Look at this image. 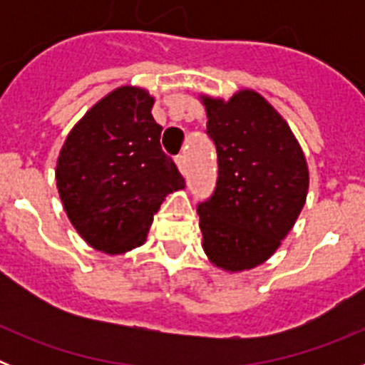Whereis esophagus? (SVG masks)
<instances>
[{"instance_id": "obj_1", "label": "esophagus", "mask_w": 365, "mask_h": 365, "mask_svg": "<svg viewBox=\"0 0 365 365\" xmlns=\"http://www.w3.org/2000/svg\"><path fill=\"white\" fill-rule=\"evenodd\" d=\"M175 163H177V168H179L180 172L186 173V155L185 153L179 155V157L175 159Z\"/></svg>"}]
</instances>
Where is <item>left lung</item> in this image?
<instances>
[{"label":"left lung","instance_id":"left-lung-1","mask_svg":"<svg viewBox=\"0 0 365 365\" xmlns=\"http://www.w3.org/2000/svg\"><path fill=\"white\" fill-rule=\"evenodd\" d=\"M201 102L219 164L214 193L197 208L202 250L217 269L243 272L265 263L294 227L309 192L307 160L259 93Z\"/></svg>","mask_w":365,"mask_h":365}]
</instances>
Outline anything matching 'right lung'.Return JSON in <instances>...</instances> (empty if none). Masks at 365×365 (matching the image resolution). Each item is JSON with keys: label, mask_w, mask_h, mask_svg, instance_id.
<instances>
[{"label": "right lung", "mask_w": 365, "mask_h": 365, "mask_svg": "<svg viewBox=\"0 0 365 365\" xmlns=\"http://www.w3.org/2000/svg\"><path fill=\"white\" fill-rule=\"evenodd\" d=\"M153 102L143 87H117L76 122L58 155L56 186L71 225L111 256L144 245L164 197L185 188L160 148Z\"/></svg>", "instance_id": "1"}]
</instances>
